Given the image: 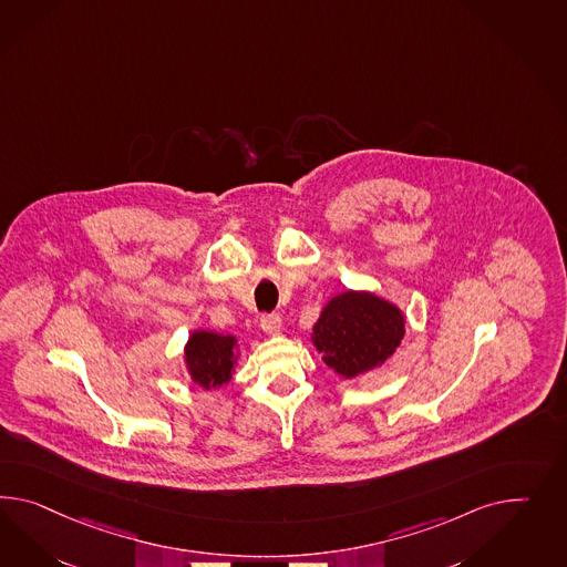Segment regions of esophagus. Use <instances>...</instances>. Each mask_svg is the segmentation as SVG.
Wrapping results in <instances>:
<instances>
[{
    "mask_svg": "<svg viewBox=\"0 0 567 567\" xmlns=\"http://www.w3.org/2000/svg\"><path fill=\"white\" fill-rule=\"evenodd\" d=\"M260 328L266 332V334L275 337V334H278V332L282 330V320H280L278 316H275V313H270V316H261Z\"/></svg>",
    "mask_w": 567,
    "mask_h": 567,
    "instance_id": "34e87169",
    "label": "esophagus"
}]
</instances>
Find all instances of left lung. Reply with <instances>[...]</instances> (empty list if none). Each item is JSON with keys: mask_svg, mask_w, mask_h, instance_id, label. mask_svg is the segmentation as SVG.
Here are the masks:
<instances>
[{"mask_svg": "<svg viewBox=\"0 0 567 567\" xmlns=\"http://www.w3.org/2000/svg\"><path fill=\"white\" fill-rule=\"evenodd\" d=\"M406 334V316L394 301L373 291L334 295L311 328V342L340 378L354 380L382 368Z\"/></svg>", "mask_w": 567, "mask_h": 567, "instance_id": "1", "label": "left lung"}]
</instances>
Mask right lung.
<instances>
[{
  "mask_svg": "<svg viewBox=\"0 0 567 567\" xmlns=\"http://www.w3.org/2000/svg\"><path fill=\"white\" fill-rule=\"evenodd\" d=\"M241 354L239 340L233 334L194 330L184 344V365L189 382L202 390H218L230 382Z\"/></svg>",
  "mask_w": 567,
  "mask_h": 567,
  "instance_id": "1",
  "label": "right lung"
}]
</instances>
